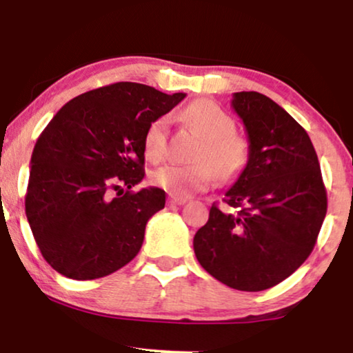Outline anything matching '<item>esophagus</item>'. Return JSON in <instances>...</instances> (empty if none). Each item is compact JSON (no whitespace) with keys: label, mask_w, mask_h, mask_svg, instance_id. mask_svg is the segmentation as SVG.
Here are the masks:
<instances>
[{"label":"esophagus","mask_w":353,"mask_h":353,"mask_svg":"<svg viewBox=\"0 0 353 353\" xmlns=\"http://www.w3.org/2000/svg\"><path fill=\"white\" fill-rule=\"evenodd\" d=\"M185 202H188L185 197H177V196L169 197V204H171V205H184Z\"/></svg>","instance_id":"1"}]
</instances>
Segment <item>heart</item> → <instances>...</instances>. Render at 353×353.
<instances>
[{"label":"heart","instance_id":"b5f03b06","mask_svg":"<svg viewBox=\"0 0 353 353\" xmlns=\"http://www.w3.org/2000/svg\"><path fill=\"white\" fill-rule=\"evenodd\" d=\"M184 119L204 141L196 154L199 164H168L154 172L152 181L171 196L188 197L205 189L214 181V170L221 176H230L242 168L247 159V144L234 134V121L212 101H196L184 111ZM169 119L157 117L149 124L144 137L145 156L161 161L168 151ZM210 164L208 165L207 163Z\"/></svg>","mask_w":353,"mask_h":353}]
</instances>
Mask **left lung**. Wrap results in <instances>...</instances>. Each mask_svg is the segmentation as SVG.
<instances>
[{"instance_id": "obj_1", "label": "left lung", "mask_w": 353, "mask_h": 353, "mask_svg": "<svg viewBox=\"0 0 353 353\" xmlns=\"http://www.w3.org/2000/svg\"><path fill=\"white\" fill-rule=\"evenodd\" d=\"M244 123L249 156L224 202L194 236L197 261L219 282L245 292L277 285L314 249L327 192L314 145L285 109L255 91L230 101Z\"/></svg>"}]
</instances>
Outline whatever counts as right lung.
<instances>
[{
    "label": "right lung",
    "mask_w": 353,
    "mask_h": 353,
    "mask_svg": "<svg viewBox=\"0 0 353 353\" xmlns=\"http://www.w3.org/2000/svg\"><path fill=\"white\" fill-rule=\"evenodd\" d=\"M184 98L114 83L71 99L44 128L24 205L36 244L56 272L92 281L136 257L145 224L165 204L163 189L131 190L144 179L145 131Z\"/></svg>",
    "instance_id": "add662e5"
}]
</instances>
